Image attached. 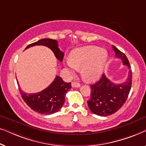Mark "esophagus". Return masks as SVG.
I'll return each instance as SVG.
<instances>
[{"instance_id":"1","label":"esophagus","mask_w":146,"mask_h":146,"mask_svg":"<svg viewBox=\"0 0 146 146\" xmlns=\"http://www.w3.org/2000/svg\"><path fill=\"white\" fill-rule=\"evenodd\" d=\"M72 86L73 88H79L80 86V84L79 83L76 82H72Z\"/></svg>"}]
</instances>
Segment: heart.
Returning <instances> with one entry per match:
<instances>
[{
  "mask_svg": "<svg viewBox=\"0 0 146 146\" xmlns=\"http://www.w3.org/2000/svg\"><path fill=\"white\" fill-rule=\"evenodd\" d=\"M107 59L106 50L97 46H87L73 51L66 65L72 72L81 68L83 78L88 82H93L101 76Z\"/></svg>",
  "mask_w": 146,
  "mask_h": 146,
  "instance_id": "heart-1",
  "label": "heart"
}]
</instances>
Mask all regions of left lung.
Instances as JSON below:
<instances>
[{
    "instance_id": "obj_1",
    "label": "left lung",
    "mask_w": 146,
    "mask_h": 146,
    "mask_svg": "<svg viewBox=\"0 0 146 146\" xmlns=\"http://www.w3.org/2000/svg\"><path fill=\"white\" fill-rule=\"evenodd\" d=\"M115 57L122 60L129 68L126 80L115 84L103 74L98 82L91 85L90 99L87 102L92 112L100 116H107L118 111L126 101L132 82V74L128 59L124 54L113 46Z\"/></svg>"
}]
</instances>
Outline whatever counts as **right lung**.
<instances>
[{
    "label": "right lung",
    "mask_w": 146,
    "mask_h": 146,
    "mask_svg": "<svg viewBox=\"0 0 146 146\" xmlns=\"http://www.w3.org/2000/svg\"><path fill=\"white\" fill-rule=\"evenodd\" d=\"M45 46L49 48L59 61L62 62L64 53L58 48L56 40L45 38L28 45L25 49L34 46ZM19 84V82H17ZM72 88L71 83L64 82L61 77L56 76L50 85L40 92L25 93L19 87L20 93L23 100L32 110L42 114L49 115L60 110L65 102V96Z\"/></svg>",
    "instance_id": "right-lung-1"
}]
</instances>
